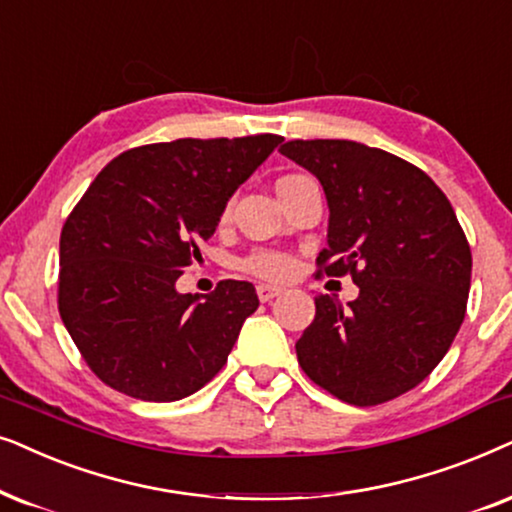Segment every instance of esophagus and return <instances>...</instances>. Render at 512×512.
Here are the masks:
<instances>
[{
    "mask_svg": "<svg viewBox=\"0 0 512 512\" xmlns=\"http://www.w3.org/2000/svg\"><path fill=\"white\" fill-rule=\"evenodd\" d=\"M281 288L278 285H269V283H260L257 285V297H260V302H271V299L281 295Z\"/></svg>",
    "mask_w": 512,
    "mask_h": 512,
    "instance_id": "esophagus-1",
    "label": "esophagus"
}]
</instances>
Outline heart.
Listing matches in <instances>:
<instances>
[{"mask_svg":"<svg viewBox=\"0 0 512 512\" xmlns=\"http://www.w3.org/2000/svg\"><path fill=\"white\" fill-rule=\"evenodd\" d=\"M292 177H299V175H285L278 180V185L285 180H292ZM241 267L245 271H250V274L262 276V278H285L292 269H295V262H292L290 255H285L281 250H255L245 257Z\"/></svg>","mask_w":512,"mask_h":512,"instance_id":"obj_1","label":"heart"}]
</instances>
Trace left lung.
I'll return each instance as SVG.
<instances>
[{
    "instance_id": "8db88e82",
    "label": "left lung",
    "mask_w": 512,
    "mask_h": 512,
    "mask_svg": "<svg viewBox=\"0 0 512 512\" xmlns=\"http://www.w3.org/2000/svg\"><path fill=\"white\" fill-rule=\"evenodd\" d=\"M318 177L330 222L318 276H346L360 295L316 297L295 344L306 377L370 407L421 384L466 316L470 245L452 203L424 170L353 140H290L278 149Z\"/></svg>"
}]
</instances>
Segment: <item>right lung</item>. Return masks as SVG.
Returning <instances> with one entry per match:
<instances>
[{
	"label": "right lung",
	"mask_w": 512,
	"mask_h": 512,
	"mask_svg": "<svg viewBox=\"0 0 512 512\" xmlns=\"http://www.w3.org/2000/svg\"><path fill=\"white\" fill-rule=\"evenodd\" d=\"M281 135L182 138L128 149L100 170L60 234L58 311L95 377L149 403H173L227 363L260 299L248 281L180 295L231 194Z\"/></svg>",
	"instance_id": "right-lung-1"
}]
</instances>
